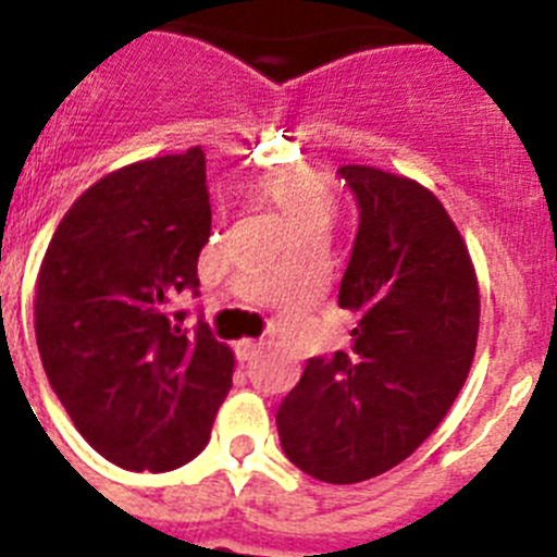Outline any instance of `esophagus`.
<instances>
[{
    "label": "esophagus",
    "mask_w": 557,
    "mask_h": 557,
    "mask_svg": "<svg viewBox=\"0 0 557 557\" xmlns=\"http://www.w3.org/2000/svg\"><path fill=\"white\" fill-rule=\"evenodd\" d=\"M259 351H262V343H256V339H239V343H236V357L243 359V362L256 359Z\"/></svg>",
    "instance_id": "obj_1"
}]
</instances>
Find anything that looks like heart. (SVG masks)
<instances>
[{
    "instance_id": "obj_1",
    "label": "heart",
    "mask_w": 557,
    "mask_h": 557,
    "mask_svg": "<svg viewBox=\"0 0 557 557\" xmlns=\"http://www.w3.org/2000/svg\"><path fill=\"white\" fill-rule=\"evenodd\" d=\"M259 191L282 211L295 234L309 228H329L334 214V200L321 172L312 166L293 164L268 172L259 181Z\"/></svg>"
}]
</instances>
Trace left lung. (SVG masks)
Listing matches in <instances>:
<instances>
[{
  "label": "left lung",
  "instance_id": "obj_1",
  "mask_svg": "<svg viewBox=\"0 0 557 557\" xmlns=\"http://www.w3.org/2000/svg\"><path fill=\"white\" fill-rule=\"evenodd\" d=\"M359 231L337 304L351 348L309 359L278 407L289 460L351 485L412 455L455 405L480 332V287L449 211L418 181L346 164Z\"/></svg>",
  "mask_w": 557,
  "mask_h": 557
}]
</instances>
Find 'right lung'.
I'll return each instance as SVG.
<instances>
[{"label":"right lung","instance_id":"1","mask_svg":"<svg viewBox=\"0 0 557 557\" xmlns=\"http://www.w3.org/2000/svg\"><path fill=\"white\" fill-rule=\"evenodd\" d=\"M211 234L206 156L189 147L108 172L63 214L36 282L49 385L88 446L127 471L198 457L231 391L234 351L184 326Z\"/></svg>","mask_w":557,"mask_h":557}]
</instances>
